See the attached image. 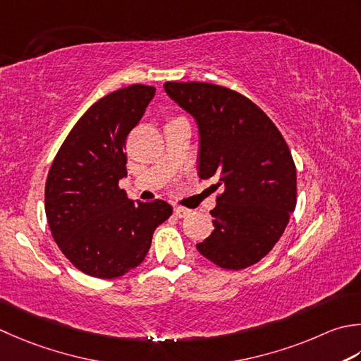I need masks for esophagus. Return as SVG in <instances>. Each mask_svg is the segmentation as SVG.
I'll return each instance as SVG.
<instances>
[{"instance_id": "34e87169", "label": "esophagus", "mask_w": 361, "mask_h": 361, "mask_svg": "<svg viewBox=\"0 0 361 361\" xmlns=\"http://www.w3.org/2000/svg\"><path fill=\"white\" fill-rule=\"evenodd\" d=\"M173 214L176 217H186L189 214V209L188 208H183V207H173Z\"/></svg>"}]
</instances>
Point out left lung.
I'll use <instances>...</instances> for the list:
<instances>
[{
    "label": "left lung",
    "instance_id": "obj_1",
    "mask_svg": "<svg viewBox=\"0 0 361 361\" xmlns=\"http://www.w3.org/2000/svg\"><path fill=\"white\" fill-rule=\"evenodd\" d=\"M166 94L199 130L197 173L217 178L211 235L197 244L204 258L239 271L266 257L295 208V166L272 120L249 98L209 82H164Z\"/></svg>",
    "mask_w": 361,
    "mask_h": 361
}]
</instances>
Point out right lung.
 <instances>
[{
  "instance_id": "right-lung-1",
  "label": "right lung",
  "mask_w": 361,
  "mask_h": 361,
  "mask_svg": "<svg viewBox=\"0 0 361 361\" xmlns=\"http://www.w3.org/2000/svg\"><path fill=\"white\" fill-rule=\"evenodd\" d=\"M154 90L133 84L92 104L48 172L49 230L63 255L90 277H122L139 266L153 231L172 214L167 202H134L118 188L126 176V136L142 118Z\"/></svg>"
}]
</instances>
